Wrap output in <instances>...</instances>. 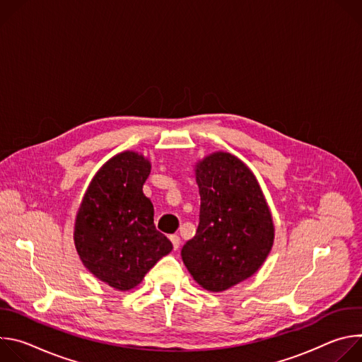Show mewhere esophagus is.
I'll use <instances>...</instances> for the list:
<instances>
[{"label": "esophagus", "mask_w": 362, "mask_h": 362, "mask_svg": "<svg viewBox=\"0 0 362 362\" xmlns=\"http://www.w3.org/2000/svg\"><path fill=\"white\" fill-rule=\"evenodd\" d=\"M170 240H172V243H173V249L177 250L179 246H180V238H179L177 235H170Z\"/></svg>", "instance_id": "obj_1"}]
</instances>
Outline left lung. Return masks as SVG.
I'll return each mask as SVG.
<instances>
[{
	"mask_svg": "<svg viewBox=\"0 0 362 362\" xmlns=\"http://www.w3.org/2000/svg\"><path fill=\"white\" fill-rule=\"evenodd\" d=\"M194 175L199 226L182 259L203 289L222 292L264 265L274 246V219L255 175L233 154H208L194 165Z\"/></svg>",
	"mask_w": 362,
	"mask_h": 362,
	"instance_id": "8db88e82",
	"label": "left lung"
}]
</instances>
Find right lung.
<instances>
[{"mask_svg":"<svg viewBox=\"0 0 362 362\" xmlns=\"http://www.w3.org/2000/svg\"><path fill=\"white\" fill-rule=\"evenodd\" d=\"M150 160L126 150L91 179L76 215L74 245L83 265L117 291H130L172 252L153 223V203L143 193Z\"/></svg>","mask_w":362,"mask_h":362,"instance_id":"add662e5","label":"right lung"}]
</instances>
